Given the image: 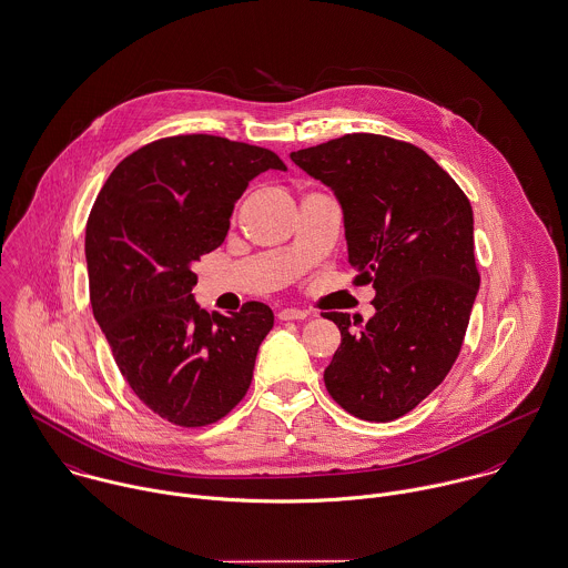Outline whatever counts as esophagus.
Returning <instances> with one entry per match:
<instances>
[{
  "label": "esophagus",
  "instance_id": "esophagus-1",
  "mask_svg": "<svg viewBox=\"0 0 568 568\" xmlns=\"http://www.w3.org/2000/svg\"><path fill=\"white\" fill-rule=\"evenodd\" d=\"M310 314L303 312V310H294V307H287V310H281L278 312V318L281 321H305Z\"/></svg>",
  "mask_w": 568,
  "mask_h": 568
}]
</instances>
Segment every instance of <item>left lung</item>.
<instances>
[{"instance_id": "obj_1", "label": "left lung", "mask_w": 568, "mask_h": 568, "mask_svg": "<svg viewBox=\"0 0 568 568\" xmlns=\"http://www.w3.org/2000/svg\"><path fill=\"white\" fill-rule=\"evenodd\" d=\"M290 158L338 197L355 281L375 287L366 325L323 314L342 336L325 386L353 417L393 422L444 382L465 338L480 285L469 200L426 151L386 135L346 133Z\"/></svg>"}]
</instances>
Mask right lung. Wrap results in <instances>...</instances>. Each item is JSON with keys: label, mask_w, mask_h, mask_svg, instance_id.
<instances>
[{"label": "right lung", "mask_w": 568, "mask_h": 568, "mask_svg": "<svg viewBox=\"0 0 568 568\" xmlns=\"http://www.w3.org/2000/svg\"><path fill=\"white\" fill-rule=\"evenodd\" d=\"M270 169L287 166L263 146L206 133L162 138L115 166L90 213L94 318L138 399L175 426L226 417L274 327L263 303L227 318L193 298V265L224 243L236 200Z\"/></svg>", "instance_id": "1"}]
</instances>
